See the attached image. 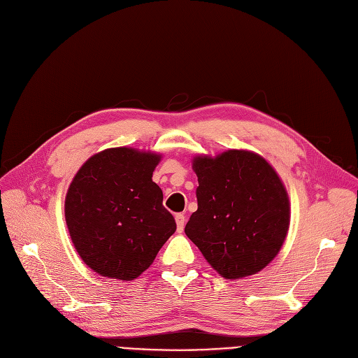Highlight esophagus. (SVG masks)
<instances>
[{
  "label": "esophagus",
  "mask_w": 358,
  "mask_h": 358,
  "mask_svg": "<svg viewBox=\"0 0 358 358\" xmlns=\"http://www.w3.org/2000/svg\"><path fill=\"white\" fill-rule=\"evenodd\" d=\"M176 222H177V230L181 233L184 229V224H186V217L182 214H177L176 215Z\"/></svg>",
  "instance_id": "1"
}]
</instances>
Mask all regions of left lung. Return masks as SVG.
<instances>
[{"label":"left lung","mask_w":358,"mask_h":358,"mask_svg":"<svg viewBox=\"0 0 358 358\" xmlns=\"http://www.w3.org/2000/svg\"><path fill=\"white\" fill-rule=\"evenodd\" d=\"M197 210L186 224L189 239L224 279L261 271L286 239L287 192L273 166L249 150L196 156Z\"/></svg>","instance_id":"obj_1"}]
</instances>
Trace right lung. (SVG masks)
I'll return each instance as SVG.
<instances>
[{
  "mask_svg": "<svg viewBox=\"0 0 358 358\" xmlns=\"http://www.w3.org/2000/svg\"><path fill=\"white\" fill-rule=\"evenodd\" d=\"M161 155L131 148L106 149L76 172L64 217L79 257L100 275L134 280L174 234L152 176Z\"/></svg>",
  "mask_w": 358,
  "mask_h": 358,
  "instance_id": "add662e5",
  "label": "right lung"
}]
</instances>
